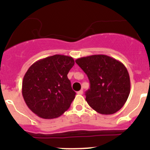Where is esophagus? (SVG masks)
<instances>
[{
    "mask_svg": "<svg viewBox=\"0 0 150 150\" xmlns=\"http://www.w3.org/2000/svg\"><path fill=\"white\" fill-rule=\"evenodd\" d=\"M82 93H83V91L82 90H80V91H79L77 92V94H79V95H82Z\"/></svg>",
    "mask_w": 150,
    "mask_h": 150,
    "instance_id": "esophagus-1",
    "label": "esophagus"
}]
</instances>
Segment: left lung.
Here are the masks:
<instances>
[{
	"label": "left lung",
	"mask_w": 150,
	"mask_h": 150,
	"mask_svg": "<svg viewBox=\"0 0 150 150\" xmlns=\"http://www.w3.org/2000/svg\"><path fill=\"white\" fill-rule=\"evenodd\" d=\"M76 62L90 81L91 88L85 92L90 107L105 115L119 111L130 92V79L124 64L104 54L84 57Z\"/></svg>",
	"instance_id": "left-lung-1"
}]
</instances>
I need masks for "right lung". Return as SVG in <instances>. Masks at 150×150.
Instances as JSON below:
<instances>
[{
    "label": "right lung",
    "mask_w": 150,
    "mask_h": 150,
    "mask_svg": "<svg viewBox=\"0 0 150 150\" xmlns=\"http://www.w3.org/2000/svg\"><path fill=\"white\" fill-rule=\"evenodd\" d=\"M74 65L71 57L55 54L29 67L23 79L22 94L34 113L42 119H55L70 108L76 93L67 75Z\"/></svg>",
    "instance_id": "add662e5"
}]
</instances>
